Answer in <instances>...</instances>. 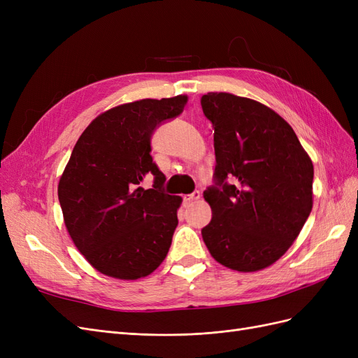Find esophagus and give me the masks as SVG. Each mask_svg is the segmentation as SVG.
I'll use <instances>...</instances> for the list:
<instances>
[{
	"label": "esophagus",
	"mask_w": 358,
	"mask_h": 358,
	"mask_svg": "<svg viewBox=\"0 0 358 358\" xmlns=\"http://www.w3.org/2000/svg\"><path fill=\"white\" fill-rule=\"evenodd\" d=\"M200 197H201V194H200L199 191H194L192 194H188V196H185V197H183V201H185V203H191V201H197V200H200Z\"/></svg>",
	"instance_id": "esophagus-1"
}]
</instances>
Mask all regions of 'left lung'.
<instances>
[{
    "label": "left lung",
    "mask_w": 358,
    "mask_h": 358,
    "mask_svg": "<svg viewBox=\"0 0 358 358\" xmlns=\"http://www.w3.org/2000/svg\"><path fill=\"white\" fill-rule=\"evenodd\" d=\"M201 107L216 157V183L203 194L212 209L203 241L225 267L263 270L288 251L312 210V159L291 125L262 103L208 92Z\"/></svg>",
    "instance_id": "8db88e82"
}]
</instances>
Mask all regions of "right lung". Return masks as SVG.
I'll use <instances>...</instances> for the list:
<instances>
[{"label":"right lung","instance_id":"add662e5","mask_svg":"<svg viewBox=\"0 0 358 358\" xmlns=\"http://www.w3.org/2000/svg\"><path fill=\"white\" fill-rule=\"evenodd\" d=\"M187 95L145 99L96 116L76 143L58 185L67 231L100 273L134 280L164 262L182 199L162 192L150 137L182 113ZM155 178L152 189L141 183Z\"/></svg>","mask_w":358,"mask_h":358}]
</instances>
